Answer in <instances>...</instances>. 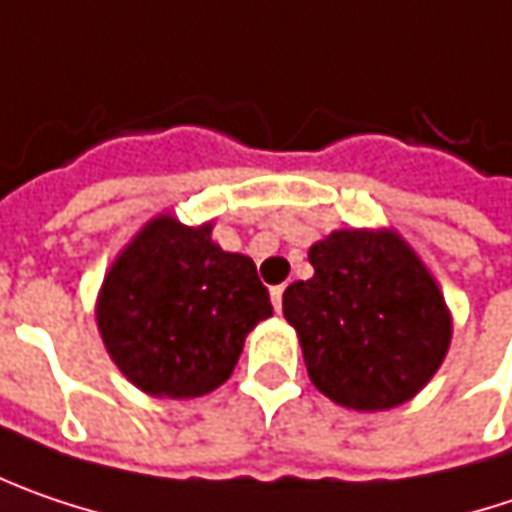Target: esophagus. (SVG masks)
I'll return each mask as SVG.
<instances>
[{
  "instance_id": "obj_1",
  "label": "esophagus",
  "mask_w": 512,
  "mask_h": 512,
  "mask_svg": "<svg viewBox=\"0 0 512 512\" xmlns=\"http://www.w3.org/2000/svg\"><path fill=\"white\" fill-rule=\"evenodd\" d=\"M284 289L286 286L281 284V286H272V292H269V295H272V307H275V313H281V307H284Z\"/></svg>"
}]
</instances>
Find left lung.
Returning a JSON list of instances; mask_svg holds the SVG:
<instances>
[{"mask_svg": "<svg viewBox=\"0 0 512 512\" xmlns=\"http://www.w3.org/2000/svg\"><path fill=\"white\" fill-rule=\"evenodd\" d=\"M313 278L284 292L307 374L333 403L385 411L411 400L452 342L443 292L397 231L347 228L310 246Z\"/></svg>", "mask_w": 512, "mask_h": 512, "instance_id": "1", "label": "left lung"}]
</instances>
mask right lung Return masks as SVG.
I'll return each instance as SVG.
<instances>
[{"instance_id": "add662e5", "label": "right lung", "mask_w": 512, "mask_h": 512, "mask_svg": "<svg viewBox=\"0 0 512 512\" xmlns=\"http://www.w3.org/2000/svg\"><path fill=\"white\" fill-rule=\"evenodd\" d=\"M211 228L162 214L106 272L95 307L101 339L150 397L188 400L220 388L249 330L272 316L252 257L223 252Z\"/></svg>"}]
</instances>
